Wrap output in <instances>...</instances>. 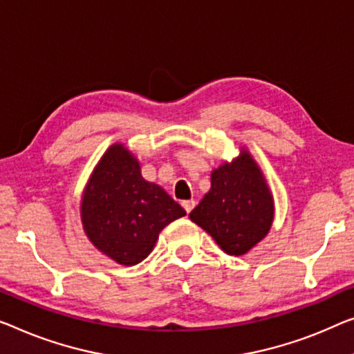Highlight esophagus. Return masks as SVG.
<instances>
[{"label": "esophagus", "instance_id": "34e87169", "mask_svg": "<svg viewBox=\"0 0 354 354\" xmlns=\"http://www.w3.org/2000/svg\"><path fill=\"white\" fill-rule=\"evenodd\" d=\"M195 207V200H184L183 202V208L186 209V213H191Z\"/></svg>", "mask_w": 354, "mask_h": 354}]
</instances>
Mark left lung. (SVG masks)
<instances>
[{
    "instance_id": "1",
    "label": "left lung",
    "mask_w": 354,
    "mask_h": 354,
    "mask_svg": "<svg viewBox=\"0 0 354 354\" xmlns=\"http://www.w3.org/2000/svg\"><path fill=\"white\" fill-rule=\"evenodd\" d=\"M221 250L241 256L268 234L273 198L256 162L246 151L211 173V189L191 214Z\"/></svg>"
}]
</instances>
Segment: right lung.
I'll return each instance as SVG.
<instances>
[{
	"label": "right lung",
	"instance_id": "1",
	"mask_svg": "<svg viewBox=\"0 0 354 354\" xmlns=\"http://www.w3.org/2000/svg\"><path fill=\"white\" fill-rule=\"evenodd\" d=\"M186 214L160 186L147 183L122 145L106 151L84 192V230L100 251L124 266L149 256L160 230Z\"/></svg>",
	"mask_w": 354,
	"mask_h": 354
}]
</instances>
